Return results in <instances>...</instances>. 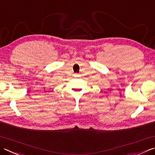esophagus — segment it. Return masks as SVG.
I'll use <instances>...</instances> for the list:
<instances>
[{"mask_svg":"<svg viewBox=\"0 0 155 155\" xmlns=\"http://www.w3.org/2000/svg\"><path fill=\"white\" fill-rule=\"evenodd\" d=\"M74 75H75V76H77V74H75Z\"/></svg>","mask_w":155,"mask_h":155,"instance_id":"34e87169","label":"esophagus"}]
</instances>
